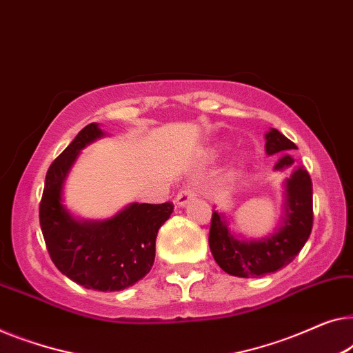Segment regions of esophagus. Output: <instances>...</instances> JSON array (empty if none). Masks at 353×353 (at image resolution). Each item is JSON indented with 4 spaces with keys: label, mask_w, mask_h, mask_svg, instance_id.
<instances>
[{
    "label": "esophagus",
    "mask_w": 353,
    "mask_h": 353,
    "mask_svg": "<svg viewBox=\"0 0 353 353\" xmlns=\"http://www.w3.org/2000/svg\"><path fill=\"white\" fill-rule=\"evenodd\" d=\"M194 197H196V185H188L183 189H180V192H178L176 197H175V202L180 207H185L186 203L189 201H192Z\"/></svg>",
    "instance_id": "34e87169"
}]
</instances>
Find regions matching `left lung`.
<instances>
[{
    "label": "left lung",
    "mask_w": 353,
    "mask_h": 353,
    "mask_svg": "<svg viewBox=\"0 0 353 353\" xmlns=\"http://www.w3.org/2000/svg\"><path fill=\"white\" fill-rule=\"evenodd\" d=\"M298 150L277 129L265 134V152L269 156ZM293 157L283 154L275 164V170H282L293 164ZM287 210L283 224L279 231L263 240H240L228 229L223 214L213 210L208 245L214 261L224 272L236 277H258L288 265L307 242L314 224L312 180L307 170L296 168L287 180Z\"/></svg>",
    "instance_id": "8db88e82"
}]
</instances>
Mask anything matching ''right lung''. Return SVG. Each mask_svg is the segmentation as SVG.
Here are the masks:
<instances>
[{"mask_svg":"<svg viewBox=\"0 0 353 353\" xmlns=\"http://www.w3.org/2000/svg\"><path fill=\"white\" fill-rule=\"evenodd\" d=\"M103 135L95 122L85 125L46 173L39 203V224L46 247L60 272L84 288L124 290L150 272L159 228L173 203H132L100 223L78 221L62 205L66 173L79 151Z\"/></svg>","mask_w":353,"mask_h":353,"instance_id":"1","label":"right lung"}]
</instances>
